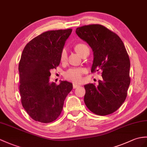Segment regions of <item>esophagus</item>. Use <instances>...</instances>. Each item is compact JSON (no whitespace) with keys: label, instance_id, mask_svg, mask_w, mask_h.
I'll list each match as a JSON object with an SVG mask.
<instances>
[{"label":"esophagus","instance_id":"1","mask_svg":"<svg viewBox=\"0 0 147 147\" xmlns=\"http://www.w3.org/2000/svg\"><path fill=\"white\" fill-rule=\"evenodd\" d=\"M73 88L74 89H76V88L80 87V85L79 84H77L76 83H73Z\"/></svg>","mask_w":147,"mask_h":147}]
</instances>
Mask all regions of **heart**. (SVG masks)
Returning a JSON list of instances; mask_svg holds the SVG:
<instances>
[{
  "instance_id": "b5f03b06",
  "label": "heart",
  "mask_w": 147,
  "mask_h": 147,
  "mask_svg": "<svg viewBox=\"0 0 147 147\" xmlns=\"http://www.w3.org/2000/svg\"><path fill=\"white\" fill-rule=\"evenodd\" d=\"M74 49L80 56L86 52V51L89 50L88 47L86 44L83 43H78L74 46ZM67 57V53L66 47H64L61 50L60 53V60L62 63L66 62ZM86 72V70L82 67H73L68 69L64 74L66 79L74 82L76 83H81L83 80V74Z\"/></svg>"
}]
</instances>
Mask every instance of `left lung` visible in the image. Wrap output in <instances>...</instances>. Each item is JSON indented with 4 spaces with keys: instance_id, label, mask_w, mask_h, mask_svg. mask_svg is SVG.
<instances>
[{
    "instance_id": "left-lung-1",
    "label": "left lung",
    "mask_w": 147,
    "mask_h": 147,
    "mask_svg": "<svg viewBox=\"0 0 147 147\" xmlns=\"http://www.w3.org/2000/svg\"><path fill=\"white\" fill-rule=\"evenodd\" d=\"M76 33L93 50L91 71L101 70L103 78L97 86H84L85 105L96 115L111 114L123 103L130 84V61L124 44L117 34L100 24L78 27Z\"/></svg>"
}]
</instances>
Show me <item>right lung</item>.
Returning <instances> with one entry per match:
<instances>
[{"mask_svg":"<svg viewBox=\"0 0 147 147\" xmlns=\"http://www.w3.org/2000/svg\"><path fill=\"white\" fill-rule=\"evenodd\" d=\"M72 29L49 30L26 44L19 64V91L22 107L34 120L51 123L63 110L73 84L50 83V70L59 65L60 53Z\"/></svg>","mask_w":147,"mask_h":147,"instance_id":"obj_1","label":"right lung"}]
</instances>
